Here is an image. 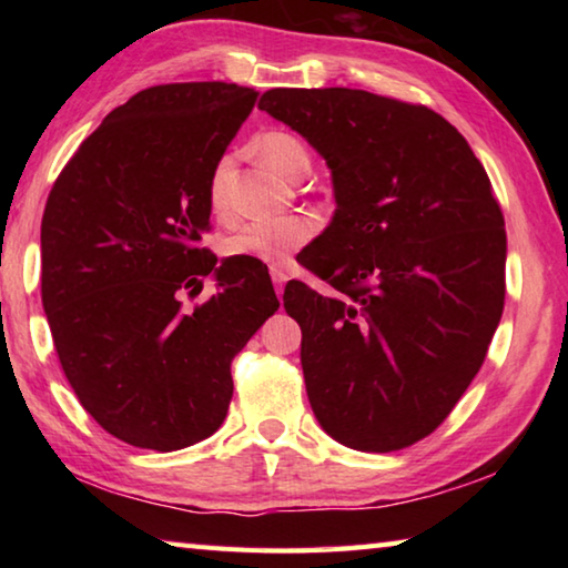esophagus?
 Listing matches in <instances>:
<instances>
[{
  "instance_id": "34e87169",
  "label": "esophagus",
  "mask_w": 568,
  "mask_h": 568,
  "mask_svg": "<svg viewBox=\"0 0 568 568\" xmlns=\"http://www.w3.org/2000/svg\"><path fill=\"white\" fill-rule=\"evenodd\" d=\"M271 277H273V283H275L277 295H281L283 293V285L287 283V273L281 271V267H271Z\"/></svg>"
}]
</instances>
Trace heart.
I'll return each instance as SVG.
<instances>
[{
	"label": "heart",
	"instance_id": "heart-1",
	"mask_svg": "<svg viewBox=\"0 0 568 568\" xmlns=\"http://www.w3.org/2000/svg\"><path fill=\"white\" fill-rule=\"evenodd\" d=\"M257 158L267 170L283 180L297 182L311 170V155L301 140L291 132L271 130L255 140ZM227 178H230V158H220L207 180V200L213 213L223 215L227 210ZM313 237V223L301 215H285L275 220H257L247 223L233 235L223 240V253L227 257H253L261 263H283L287 255L303 247Z\"/></svg>",
	"mask_w": 568,
	"mask_h": 568
}]
</instances>
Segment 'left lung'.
Here are the masks:
<instances>
[{"mask_svg":"<svg viewBox=\"0 0 568 568\" xmlns=\"http://www.w3.org/2000/svg\"><path fill=\"white\" fill-rule=\"evenodd\" d=\"M257 108L328 162L335 215L283 305L303 331L315 418L338 444L388 454L448 418L484 365L506 297L491 180L438 112L348 88L263 94Z\"/></svg>","mask_w":568,"mask_h":568,"instance_id":"1","label":"left lung"}]
</instances>
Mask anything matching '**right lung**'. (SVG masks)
Masks as SVG:
<instances>
[{
	"instance_id": "obj_1",
	"label": "right lung",
	"mask_w": 568,
	"mask_h": 568,
	"mask_svg": "<svg viewBox=\"0 0 568 568\" xmlns=\"http://www.w3.org/2000/svg\"><path fill=\"white\" fill-rule=\"evenodd\" d=\"M257 92L158 84L114 108L52 185L42 305L84 410L124 444L168 454L223 426L230 363L281 307L253 257H217L207 180ZM213 274L219 293L181 305Z\"/></svg>"
}]
</instances>
